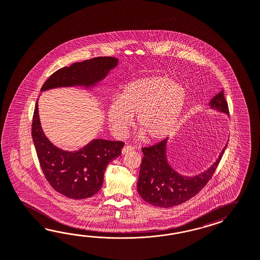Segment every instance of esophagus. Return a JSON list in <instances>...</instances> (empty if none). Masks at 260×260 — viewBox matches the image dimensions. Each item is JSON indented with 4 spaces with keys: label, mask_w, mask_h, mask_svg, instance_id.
Instances as JSON below:
<instances>
[{
    "label": "esophagus",
    "mask_w": 260,
    "mask_h": 260,
    "mask_svg": "<svg viewBox=\"0 0 260 260\" xmlns=\"http://www.w3.org/2000/svg\"><path fill=\"white\" fill-rule=\"evenodd\" d=\"M133 147L132 146H126L123 147L122 149V154H126V153L129 152V151H133Z\"/></svg>",
    "instance_id": "1"
}]
</instances>
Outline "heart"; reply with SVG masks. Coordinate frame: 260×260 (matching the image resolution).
I'll list each match as a JSON object with an SVG mask.
<instances>
[{
	"label": "heart",
	"instance_id": "obj_1",
	"mask_svg": "<svg viewBox=\"0 0 260 260\" xmlns=\"http://www.w3.org/2000/svg\"><path fill=\"white\" fill-rule=\"evenodd\" d=\"M187 102L181 83L164 76L144 77L127 83L118 102L108 108L109 125L121 134L136 115V126L151 141L165 139L174 131Z\"/></svg>",
	"mask_w": 260,
	"mask_h": 260
}]
</instances>
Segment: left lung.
<instances>
[{"label": "left lung", "mask_w": 260, "mask_h": 260, "mask_svg": "<svg viewBox=\"0 0 260 260\" xmlns=\"http://www.w3.org/2000/svg\"><path fill=\"white\" fill-rule=\"evenodd\" d=\"M209 106L217 112L229 114L223 90L211 99ZM167 143L168 138L155 146L142 148L144 158L141 162L137 182V190L141 197L159 208H171L197 196L214 174L228 146L226 143L214 164L207 170L188 177L180 175L169 164Z\"/></svg>", "instance_id": "8db88e82"}]
</instances>
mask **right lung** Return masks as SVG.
I'll return each instance as SVG.
<instances>
[{
  "label": "right lung",
  "mask_w": 260,
  "mask_h": 260,
  "mask_svg": "<svg viewBox=\"0 0 260 260\" xmlns=\"http://www.w3.org/2000/svg\"><path fill=\"white\" fill-rule=\"evenodd\" d=\"M114 57H95L57 70L45 82L41 92L57 87H94L117 66ZM38 100L32 116V137L46 179L59 193L71 199L93 197L102 189L110 161L119 157L124 143L94 139L76 151L54 146L47 138L38 114Z\"/></svg>",
  "instance_id": "right-lung-1"
}]
</instances>
